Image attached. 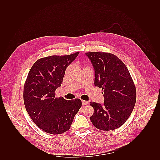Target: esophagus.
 <instances>
[{
	"mask_svg": "<svg viewBox=\"0 0 160 160\" xmlns=\"http://www.w3.org/2000/svg\"><path fill=\"white\" fill-rule=\"evenodd\" d=\"M82 105H87L88 104H89V102H88V101H86V100H82Z\"/></svg>",
	"mask_w": 160,
	"mask_h": 160,
	"instance_id": "esophagus-1",
	"label": "esophagus"
}]
</instances>
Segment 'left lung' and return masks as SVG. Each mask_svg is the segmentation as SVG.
Returning <instances> with one entry per match:
<instances>
[{"label":"left lung","instance_id":"obj_1","mask_svg":"<svg viewBox=\"0 0 160 160\" xmlns=\"http://www.w3.org/2000/svg\"><path fill=\"white\" fill-rule=\"evenodd\" d=\"M95 71V86L103 90V104L91 102L94 113L90 120L102 131L114 130L123 124L131 114L136 102V89L130 73L114 54L88 52Z\"/></svg>","mask_w":160,"mask_h":160}]
</instances>
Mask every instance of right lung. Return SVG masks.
I'll return each mask as SVG.
<instances>
[{
    "label": "right lung",
    "instance_id": "add662e5",
    "mask_svg": "<svg viewBox=\"0 0 160 160\" xmlns=\"http://www.w3.org/2000/svg\"><path fill=\"white\" fill-rule=\"evenodd\" d=\"M78 54L42 58L33 64L28 73L24 85V104L35 124L47 133L67 131L82 106L80 99L65 100L55 94L62 83L67 67Z\"/></svg>",
    "mask_w": 160,
    "mask_h": 160
}]
</instances>
